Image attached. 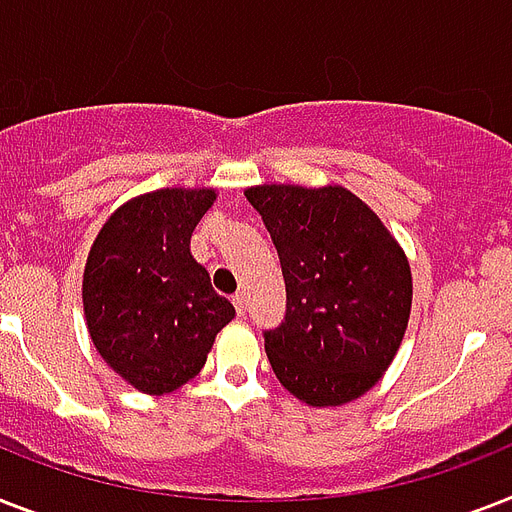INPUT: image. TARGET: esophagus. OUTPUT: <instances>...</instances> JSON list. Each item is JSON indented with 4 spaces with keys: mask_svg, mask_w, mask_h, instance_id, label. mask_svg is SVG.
Listing matches in <instances>:
<instances>
[{
    "mask_svg": "<svg viewBox=\"0 0 512 512\" xmlns=\"http://www.w3.org/2000/svg\"><path fill=\"white\" fill-rule=\"evenodd\" d=\"M231 302H234L236 313H239V315H244V313H247V294H244V292L234 294V299H231Z\"/></svg>",
    "mask_w": 512,
    "mask_h": 512,
    "instance_id": "esophagus-1",
    "label": "esophagus"
}]
</instances>
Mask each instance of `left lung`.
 <instances>
[{
  "instance_id": "obj_1",
  "label": "left lung",
  "mask_w": 512,
  "mask_h": 512,
  "mask_svg": "<svg viewBox=\"0 0 512 512\" xmlns=\"http://www.w3.org/2000/svg\"><path fill=\"white\" fill-rule=\"evenodd\" d=\"M286 281V313L263 331L270 368L313 407L342 405L376 384L405 336L413 278L371 207L342 186H255Z\"/></svg>"
}]
</instances>
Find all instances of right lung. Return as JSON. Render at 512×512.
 I'll list each match as a JSON object with an SVG mask.
<instances>
[{"instance_id": "obj_1", "label": "right lung", "mask_w": 512, "mask_h": 512, "mask_svg": "<svg viewBox=\"0 0 512 512\" xmlns=\"http://www.w3.org/2000/svg\"><path fill=\"white\" fill-rule=\"evenodd\" d=\"M213 189H160L110 215L83 270V313L102 360L144 394L202 371L234 305L191 257V231Z\"/></svg>"}]
</instances>
